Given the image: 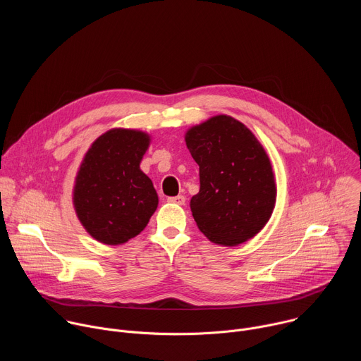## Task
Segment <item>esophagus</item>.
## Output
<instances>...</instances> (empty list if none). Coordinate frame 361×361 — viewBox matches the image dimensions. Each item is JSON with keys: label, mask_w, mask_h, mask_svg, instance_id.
I'll use <instances>...</instances> for the list:
<instances>
[{"label": "esophagus", "mask_w": 361, "mask_h": 361, "mask_svg": "<svg viewBox=\"0 0 361 361\" xmlns=\"http://www.w3.org/2000/svg\"><path fill=\"white\" fill-rule=\"evenodd\" d=\"M169 202H173V204H178V205H183L185 202V197L184 195H176V197H169L167 198Z\"/></svg>", "instance_id": "obj_1"}]
</instances>
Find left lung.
Segmentation results:
<instances>
[{
  "instance_id": "obj_1",
  "label": "left lung",
  "mask_w": 361,
  "mask_h": 361,
  "mask_svg": "<svg viewBox=\"0 0 361 361\" xmlns=\"http://www.w3.org/2000/svg\"><path fill=\"white\" fill-rule=\"evenodd\" d=\"M200 167V191L190 207L200 231L221 245H238L267 224L276 204L270 159L238 120L216 116L185 134Z\"/></svg>"
}]
</instances>
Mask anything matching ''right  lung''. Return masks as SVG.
<instances>
[{"label":"right lung","instance_id":"obj_1","mask_svg":"<svg viewBox=\"0 0 361 361\" xmlns=\"http://www.w3.org/2000/svg\"><path fill=\"white\" fill-rule=\"evenodd\" d=\"M149 135L114 128L87 151L74 185V209L97 241L117 245L140 234L157 210L159 195L140 170Z\"/></svg>","mask_w":361,"mask_h":361}]
</instances>
